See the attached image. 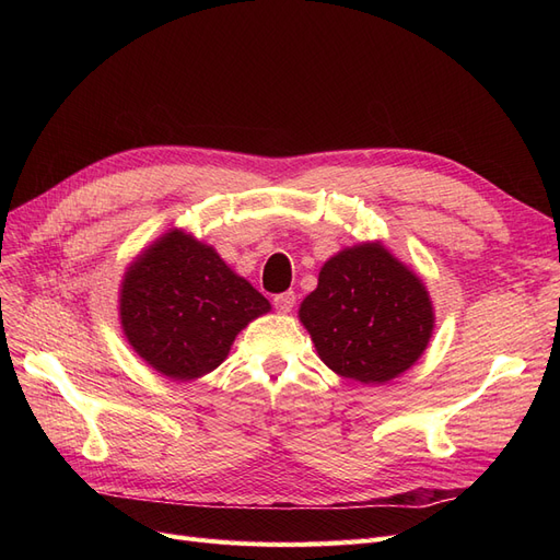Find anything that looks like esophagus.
Here are the masks:
<instances>
[{
  "instance_id": "esophagus-1",
  "label": "esophagus",
  "mask_w": 560,
  "mask_h": 560,
  "mask_svg": "<svg viewBox=\"0 0 560 560\" xmlns=\"http://www.w3.org/2000/svg\"><path fill=\"white\" fill-rule=\"evenodd\" d=\"M294 303H296V296H294V292H284V294H278V296L273 299V306H276V311H278V313H282V315L292 313Z\"/></svg>"
}]
</instances>
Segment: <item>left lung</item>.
I'll use <instances>...</instances> for the list:
<instances>
[{
    "mask_svg": "<svg viewBox=\"0 0 560 560\" xmlns=\"http://www.w3.org/2000/svg\"><path fill=\"white\" fill-rule=\"evenodd\" d=\"M299 319L319 360L364 385H383L409 371L434 331L425 282L381 241L329 257L317 287L301 301Z\"/></svg>",
    "mask_w": 560,
    "mask_h": 560,
    "instance_id": "left-lung-1",
    "label": "left lung"
}]
</instances>
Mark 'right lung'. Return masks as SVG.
<instances>
[{"label": "right lung", "instance_id": "add662e5", "mask_svg": "<svg viewBox=\"0 0 560 560\" xmlns=\"http://www.w3.org/2000/svg\"><path fill=\"white\" fill-rule=\"evenodd\" d=\"M268 299L219 252L184 229L165 231L135 257L118 290V322L138 358L171 381H196L229 358Z\"/></svg>", "mask_w": 560, "mask_h": 560}]
</instances>
